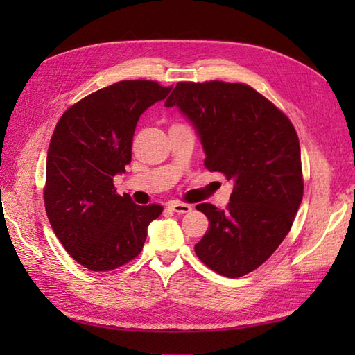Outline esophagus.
<instances>
[{
    "instance_id": "obj_1",
    "label": "esophagus",
    "mask_w": 355,
    "mask_h": 355,
    "mask_svg": "<svg viewBox=\"0 0 355 355\" xmlns=\"http://www.w3.org/2000/svg\"><path fill=\"white\" fill-rule=\"evenodd\" d=\"M169 209L172 210V212H175V214H187V212H191L192 210V206L191 205H184V202H180V201H172L171 205H169Z\"/></svg>"
}]
</instances>
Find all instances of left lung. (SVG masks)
Returning a JSON list of instances; mask_svg holds the SVG:
<instances>
[{
    "label": "left lung",
    "instance_id": "8db88e82",
    "mask_svg": "<svg viewBox=\"0 0 355 355\" xmlns=\"http://www.w3.org/2000/svg\"><path fill=\"white\" fill-rule=\"evenodd\" d=\"M164 107H177L192 123L206 168L233 182L227 209L197 206L209 230L195 253L223 276L250 273L288 235L304 197L296 131L282 111L244 84L178 82Z\"/></svg>",
    "mask_w": 355,
    "mask_h": 355
}]
</instances>
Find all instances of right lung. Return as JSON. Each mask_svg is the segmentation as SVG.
Segmentation results:
<instances>
[{"label":"right lung","mask_w":355,"mask_h":355,"mask_svg":"<svg viewBox=\"0 0 355 355\" xmlns=\"http://www.w3.org/2000/svg\"><path fill=\"white\" fill-rule=\"evenodd\" d=\"M153 80H122L67 110L53 132L45 168L49 221L65 250L92 271L114 270L137 256L158 205L116 193L112 177L131 163L140 116L171 93Z\"/></svg>","instance_id":"obj_1"}]
</instances>
